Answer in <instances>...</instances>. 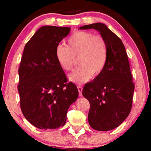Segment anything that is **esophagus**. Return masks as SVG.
Here are the masks:
<instances>
[{
    "mask_svg": "<svg viewBox=\"0 0 151 151\" xmlns=\"http://www.w3.org/2000/svg\"><path fill=\"white\" fill-rule=\"evenodd\" d=\"M77 88H78L79 96H82V92H83V86H82L81 85H78L77 86Z\"/></svg>",
    "mask_w": 151,
    "mask_h": 151,
    "instance_id": "1",
    "label": "esophagus"
}]
</instances>
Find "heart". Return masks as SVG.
Listing matches in <instances>:
<instances>
[{
  "label": "heart",
  "instance_id": "1",
  "mask_svg": "<svg viewBox=\"0 0 151 151\" xmlns=\"http://www.w3.org/2000/svg\"><path fill=\"white\" fill-rule=\"evenodd\" d=\"M56 58L61 68L71 70L77 63L81 66L68 75L76 84L87 82L102 73L108 59L107 45L103 37L87 31H76L68 38L67 47L58 45Z\"/></svg>",
  "mask_w": 151,
  "mask_h": 151
}]
</instances>
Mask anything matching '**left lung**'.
<instances>
[{
    "label": "left lung",
    "instance_id": "obj_1",
    "mask_svg": "<svg viewBox=\"0 0 151 151\" xmlns=\"http://www.w3.org/2000/svg\"><path fill=\"white\" fill-rule=\"evenodd\" d=\"M80 29H95L104 38L108 59L101 74L85 84L83 95L90 103L88 121L93 129L107 131L119 127L131 112L134 89L125 47L105 24L85 25Z\"/></svg>",
    "mask_w": 151,
    "mask_h": 151
}]
</instances>
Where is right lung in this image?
Here are the masks:
<instances>
[{
    "mask_svg": "<svg viewBox=\"0 0 151 151\" xmlns=\"http://www.w3.org/2000/svg\"><path fill=\"white\" fill-rule=\"evenodd\" d=\"M69 27L43 26L24 47L19 68L20 109L30 123L40 129L65 125L66 113L78 96L56 58V48Z\"/></svg>",
    "mask_w": 151,
    "mask_h": 151,
    "instance_id": "1",
    "label": "right lung"
}]
</instances>
